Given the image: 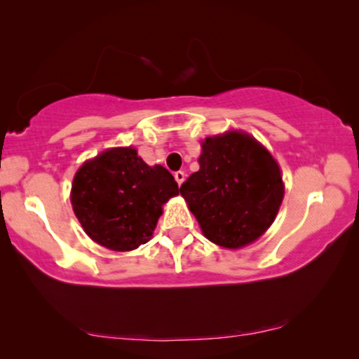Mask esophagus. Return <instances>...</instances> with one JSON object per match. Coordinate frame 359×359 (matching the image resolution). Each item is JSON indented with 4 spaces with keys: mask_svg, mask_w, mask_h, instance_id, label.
<instances>
[{
    "mask_svg": "<svg viewBox=\"0 0 359 359\" xmlns=\"http://www.w3.org/2000/svg\"><path fill=\"white\" fill-rule=\"evenodd\" d=\"M174 179H175V182H177V184H179V187H180L182 182L185 180V172H182V170H177V172L174 174Z\"/></svg>",
    "mask_w": 359,
    "mask_h": 359,
    "instance_id": "obj_1",
    "label": "esophagus"
}]
</instances>
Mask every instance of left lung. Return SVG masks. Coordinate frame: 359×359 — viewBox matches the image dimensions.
<instances>
[{"label": "left lung", "instance_id": "1", "mask_svg": "<svg viewBox=\"0 0 359 359\" xmlns=\"http://www.w3.org/2000/svg\"><path fill=\"white\" fill-rule=\"evenodd\" d=\"M200 170L180 195L215 244L238 249L257 240L275 220L284 196L281 170L251 135L229 133L203 142Z\"/></svg>", "mask_w": 359, "mask_h": 359}]
</instances>
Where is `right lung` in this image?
Segmentation results:
<instances>
[{
    "label": "right lung",
    "mask_w": 359,
    "mask_h": 359,
    "mask_svg": "<svg viewBox=\"0 0 359 359\" xmlns=\"http://www.w3.org/2000/svg\"><path fill=\"white\" fill-rule=\"evenodd\" d=\"M179 195L163 166L150 168L134 149H111L86 161L73 179L72 204L90 240L133 251L150 240L161 206Z\"/></svg>",
    "instance_id": "1"
}]
</instances>
